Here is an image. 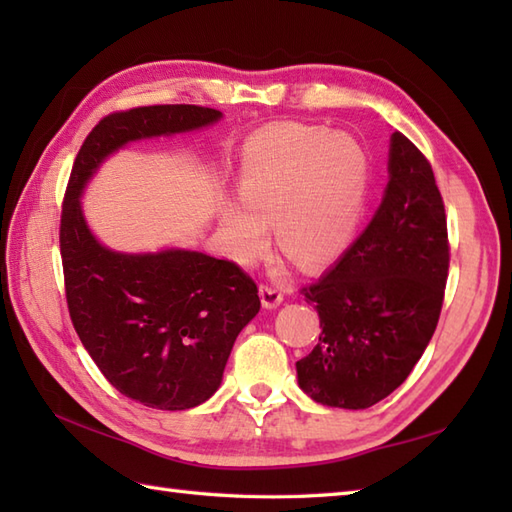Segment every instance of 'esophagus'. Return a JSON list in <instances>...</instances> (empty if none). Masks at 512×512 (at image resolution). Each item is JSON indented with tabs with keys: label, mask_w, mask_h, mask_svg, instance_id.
I'll return each instance as SVG.
<instances>
[{
	"label": "esophagus",
	"mask_w": 512,
	"mask_h": 512,
	"mask_svg": "<svg viewBox=\"0 0 512 512\" xmlns=\"http://www.w3.org/2000/svg\"><path fill=\"white\" fill-rule=\"evenodd\" d=\"M259 297H262L264 308H277L284 301V292L275 284H262L259 286Z\"/></svg>",
	"instance_id": "34e87169"
}]
</instances>
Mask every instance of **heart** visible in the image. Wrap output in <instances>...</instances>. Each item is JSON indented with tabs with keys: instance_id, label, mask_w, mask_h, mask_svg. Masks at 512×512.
Wrapping results in <instances>:
<instances>
[{
	"instance_id": "1",
	"label": "heart",
	"mask_w": 512,
	"mask_h": 512,
	"mask_svg": "<svg viewBox=\"0 0 512 512\" xmlns=\"http://www.w3.org/2000/svg\"><path fill=\"white\" fill-rule=\"evenodd\" d=\"M239 200L222 226L231 255L250 264L266 248V224L301 266L334 262L350 246L367 191V156L356 140L325 129L284 125L248 145L239 171Z\"/></svg>"
}]
</instances>
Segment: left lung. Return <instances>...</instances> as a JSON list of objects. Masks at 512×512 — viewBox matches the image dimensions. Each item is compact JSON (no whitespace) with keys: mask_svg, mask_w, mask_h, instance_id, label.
<instances>
[{"mask_svg":"<svg viewBox=\"0 0 512 512\" xmlns=\"http://www.w3.org/2000/svg\"><path fill=\"white\" fill-rule=\"evenodd\" d=\"M449 277L447 215L433 169L391 134L389 182L372 222L301 292L319 312L299 387L328 407L367 409L405 383L440 319Z\"/></svg>","mask_w":512,"mask_h":512,"instance_id":"8db88e82","label":"left lung"}]
</instances>
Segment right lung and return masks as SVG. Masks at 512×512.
Segmentation results:
<instances>
[{
    "label": "right lung",
    "mask_w": 512,
    "mask_h": 512,
    "mask_svg": "<svg viewBox=\"0 0 512 512\" xmlns=\"http://www.w3.org/2000/svg\"><path fill=\"white\" fill-rule=\"evenodd\" d=\"M220 118L200 105L105 116L83 140L65 189L59 244L72 325L103 376L145 407L182 411L215 394L237 334L262 306L257 284L235 262L198 250L125 255L105 248L85 224L79 198L123 145Z\"/></svg>",
    "instance_id": "add662e5"
}]
</instances>
